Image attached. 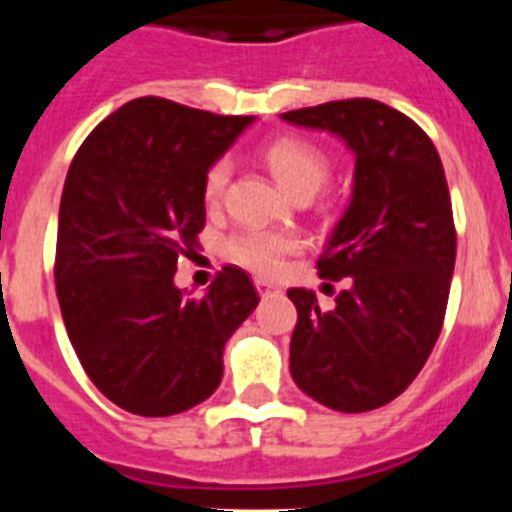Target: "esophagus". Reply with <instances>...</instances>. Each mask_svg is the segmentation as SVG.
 <instances>
[{
  "mask_svg": "<svg viewBox=\"0 0 512 512\" xmlns=\"http://www.w3.org/2000/svg\"><path fill=\"white\" fill-rule=\"evenodd\" d=\"M256 289H259L261 297H269V295H274V292H277V287H274L271 282H266V279H256Z\"/></svg>",
  "mask_w": 512,
  "mask_h": 512,
  "instance_id": "obj_1",
  "label": "esophagus"
}]
</instances>
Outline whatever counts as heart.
Returning a JSON list of instances; mask_svg holds the SVG:
<instances>
[{
	"mask_svg": "<svg viewBox=\"0 0 512 512\" xmlns=\"http://www.w3.org/2000/svg\"><path fill=\"white\" fill-rule=\"evenodd\" d=\"M266 169L277 179L279 187L292 197H312L325 184L330 174V161L315 143L305 138L271 140L261 153ZM230 182V164L217 161L205 176V202L220 205ZM297 248L292 235L271 233V230H243L228 241V256L235 264H243L259 274H274L282 266L287 253Z\"/></svg>",
	"mask_w": 512,
	"mask_h": 512,
	"instance_id": "1",
	"label": "heart"
}]
</instances>
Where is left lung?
<instances>
[{
    "mask_svg": "<svg viewBox=\"0 0 512 512\" xmlns=\"http://www.w3.org/2000/svg\"><path fill=\"white\" fill-rule=\"evenodd\" d=\"M336 135L354 153V187L330 230L318 274L348 279L333 310L289 289L297 325L289 372L338 413L382 408L431 356L449 302L456 233L446 174L431 138L377 99H338L282 115Z\"/></svg>",
    "mask_w": 512,
    "mask_h": 512,
    "instance_id": "8db88e82",
    "label": "left lung"
}]
</instances>
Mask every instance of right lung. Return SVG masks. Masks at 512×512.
Wrapping results in <instances>:
<instances>
[{
    "mask_svg": "<svg viewBox=\"0 0 512 512\" xmlns=\"http://www.w3.org/2000/svg\"><path fill=\"white\" fill-rule=\"evenodd\" d=\"M256 117H225L161 97L122 104L89 133L58 210L56 295L84 372L117 408L166 418L223 379L228 338L259 295L225 266L202 297L174 284L200 246L205 176Z\"/></svg>",
    "mask_w": 512,
    "mask_h": 512,
    "instance_id": "obj_1",
    "label": "right lung"
}]
</instances>
